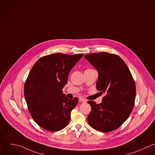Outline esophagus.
<instances>
[{
    "mask_svg": "<svg viewBox=\"0 0 155 155\" xmlns=\"http://www.w3.org/2000/svg\"><path fill=\"white\" fill-rule=\"evenodd\" d=\"M79 101H80V102H82V103H86V100L84 98H83V97H80L79 98Z\"/></svg>",
    "mask_w": 155,
    "mask_h": 155,
    "instance_id": "esophagus-1",
    "label": "esophagus"
}]
</instances>
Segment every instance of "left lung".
Segmentation results:
<instances>
[{"label":"left lung","instance_id":"left-lung-1","mask_svg":"<svg viewBox=\"0 0 155 155\" xmlns=\"http://www.w3.org/2000/svg\"><path fill=\"white\" fill-rule=\"evenodd\" d=\"M84 58L98 71L97 90L106 94L100 104L87 101L91 106L88 123L98 131L111 132L127 120L134 107L135 81L125 62L117 55L92 53Z\"/></svg>","mask_w":155,"mask_h":155}]
</instances>
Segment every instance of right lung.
<instances>
[{
  "label": "right lung",
  "mask_w": 155,
  "mask_h": 155,
  "mask_svg": "<svg viewBox=\"0 0 155 155\" xmlns=\"http://www.w3.org/2000/svg\"><path fill=\"white\" fill-rule=\"evenodd\" d=\"M83 56L52 54L39 58L31 69L24 96L32 119L43 129L57 132L69 124L78 98H66L62 89L71 70Z\"/></svg>",
  "instance_id": "add662e5"
}]
</instances>
